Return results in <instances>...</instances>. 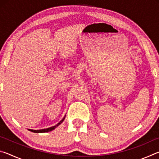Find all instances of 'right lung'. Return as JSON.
<instances>
[{
  "instance_id": "add662e5",
  "label": "right lung",
  "mask_w": 159,
  "mask_h": 159,
  "mask_svg": "<svg viewBox=\"0 0 159 159\" xmlns=\"http://www.w3.org/2000/svg\"><path fill=\"white\" fill-rule=\"evenodd\" d=\"M64 118H65V116H64L63 118V119L61 120H60V121L59 122L57 125H54V126H52V127H50V128H45V129H41V130H31V129H29V130L31 131V132H34V133H46V132H50L51 130H54V129H55L56 127H57L59 125L61 124V123L64 121Z\"/></svg>"
}]
</instances>
